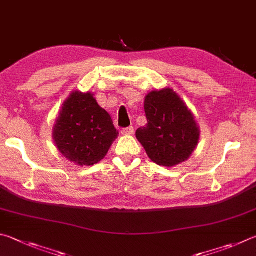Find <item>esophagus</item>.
I'll list each match as a JSON object with an SVG mask.
<instances>
[{"instance_id": "obj_1", "label": "esophagus", "mask_w": 256, "mask_h": 256, "mask_svg": "<svg viewBox=\"0 0 256 256\" xmlns=\"http://www.w3.org/2000/svg\"><path fill=\"white\" fill-rule=\"evenodd\" d=\"M133 132H134L133 126L124 128H122V131H120V133H122L123 136H131V134H133Z\"/></svg>"}]
</instances>
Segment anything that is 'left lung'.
Masks as SVG:
<instances>
[{
  "label": "left lung",
  "instance_id": "1",
  "mask_svg": "<svg viewBox=\"0 0 256 256\" xmlns=\"http://www.w3.org/2000/svg\"><path fill=\"white\" fill-rule=\"evenodd\" d=\"M146 126L136 130V138L154 164L174 166L188 159L196 148L200 130L180 96L171 88L146 96Z\"/></svg>",
  "mask_w": 256,
  "mask_h": 256
}]
</instances>
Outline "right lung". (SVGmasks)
I'll return each mask as SVG.
<instances>
[{"mask_svg":"<svg viewBox=\"0 0 256 256\" xmlns=\"http://www.w3.org/2000/svg\"><path fill=\"white\" fill-rule=\"evenodd\" d=\"M118 136L110 114L90 92H72L64 102L54 126L56 146L78 166L98 164Z\"/></svg>","mask_w":256,"mask_h":256,"instance_id":"obj_1","label":"right lung"}]
</instances>
